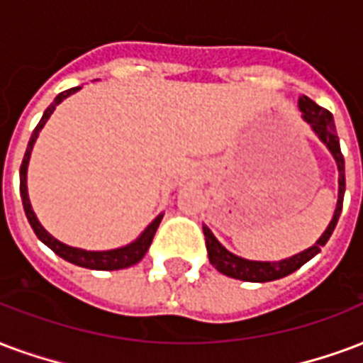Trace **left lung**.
Masks as SVG:
<instances>
[{
	"label": "left lung",
	"mask_w": 363,
	"mask_h": 363,
	"mask_svg": "<svg viewBox=\"0 0 363 363\" xmlns=\"http://www.w3.org/2000/svg\"><path fill=\"white\" fill-rule=\"evenodd\" d=\"M300 111L304 115V119L311 125V128L315 130L321 142L325 146L331 150V154L337 160L339 165V202H337V209H335V216L333 221L329 223V227L323 233V236L319 238L318 242L313 244L311 248L300 252L296 256L283 259V262H250V259H242V257L230 254L229 250H225L221 244L217 242V238L211 235V230L208 227H203V236H206V246H208L209 254V264L213 265L217 271H221L223 275L233 279H240V281H248V283H267V281H275V279L286 277L296 269H300L306 262H310L311 257L318 254L319 250L323 248L327 240L331 238L333 230L337 227L339 221L340 211H342V198H345V157L340 154V144L337 130H335V121L333 115L319 107L315 101H311L308 96H302L300 101Z\"/></svg>",
	"instance_id": "obj_1"
}]
</instances>
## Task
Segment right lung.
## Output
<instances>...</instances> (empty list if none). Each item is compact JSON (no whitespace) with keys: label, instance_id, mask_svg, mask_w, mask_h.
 <instances>
[{"label":"right lung","instance_id":"add662e5","mask_svg":"<svg viewBox=\"0 0 363 363\" xmlns=\"http://www.w3.org/2000/svg\"><path fill=\"white\" fill-rule=\"evenodd\" d=\"M80 86L77 88H71V90H65V92H61L57 98L53 99V104L44 111V117L40 119V123L34 128V133L30 136V142H28V146H26V152H24L23 163H21V198H23V206H24V213H26V219L30 223V227L34 229L36 236H38L40 240L45 244V246H50V248L61 256L67 262H71L74 265H80V267H86V269H98V271H113V269H125V267H130V265L138 264L144 254L150 248V244L154 240V235L157 227H160L161 217H155L154 223L147 227L144 233L140 235V238L136 240V242L128 244L125 248H117V250H109V252H86V250L80 248H71V246H67V244L59 242L55 240L50 233H45V229L38 223L36 216H34V211L30 208V200H28V192H26V167H28V160H30V152L32 146H34V142L38 138V133L42 130V127L45 125V121L50 119V115L53 113V109L55 106H59L67 96H71L79 90Z\"/></svg>","mask_w":363,"mask_h":363}]
</instances>
